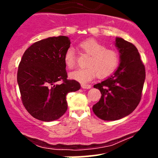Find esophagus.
Segmentation results:
<instances>
[{
  "mask_svg": "<svg viewBox=\"0 0 158 158\" xmlns=\"http://www.w3.org/2000/svg\"><path fill=\"white\" fill-rule=\"evenodd\" d=\"M81 88H83V89H90V88H91V85H81Z\"/></svg>",
  "mask_w": 158,
  "mask_h": 158,
  "instance_id": "obj_1",
  "label": "esophagus"
}]
</instances>
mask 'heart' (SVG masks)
<instances>
[{"label":"heart","instance_id":"1","mask_svg":"<svg viewBox=\"0 0 158 158\" xmlns=\"http://www.w3.org/2000/svg\"><path fill=\"white\" fill-rule=\"evenodd\" d=\"M79 48L82 52L90 56L85 69H77L70 73V78L85 85L95 78H105L111 74L119 64V58L117 51L113 49L106 48V46L94 39L81 41ZM66 66L69 69L75 66V51L69 48L64 56Z\"/></svg>","mask_w":158,"mask_h":158}]
</instances>
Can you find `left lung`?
I'll use <instances>...</instances> for the list:
<instances>
[{
	"instance_id": "8db88e82",
	"label": "left lung",
	"mask_w": 158,
	"mask_h": 158,
	"mask_svg": "<svg viewBox=\"0 0 158 158\" xmlns=\"http://www.w3.org/2000/svg\"><path fill=\"white\" fill-rule=\"evenodd\" d=\"M119 53L116 71L102 82L94 85L100 90V99L93 111L103 120L122 119L135 110L141 99L146 70L136 47L122 38L114 42Z\"/></svg>"
}]
</instances>
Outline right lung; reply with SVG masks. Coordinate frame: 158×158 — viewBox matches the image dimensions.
<instances>
[{
	"instance_id": "add662e5",
	"label": "right lung",
	"mask_w": 158,
	"mask_h": 158,
	"mask_svg": "<svg viewBox=\"0 0 158 158\" xmlns=\"http://www.w3.org/2000/svg\"><path fill=\"white\" fill-rule=\"evenodd\" d=\"M70 46L67 36L49 37L23 53L17 81L23 106L34 118L44 122L59 119L68 109L67 94L80 89L78 81L67 79L64 56Z\"/></svg>"
}]
</instances>
